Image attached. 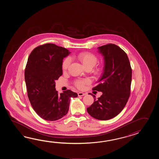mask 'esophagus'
Here are the masks:
<instances>
[{"mask_svg": "<svg viewBox=\"0 0 159 159\" xmlns=\"http://www.w3.org/2000/svg\"><path fill=\"white\" fill-rule=\"evenodd\" d=\"M85 95H86V93H82V92H79L78 93V95L79 97H81V96H84Z\"/></svg>", "mask_w": 159, "mask_h": 159, "instance_id": "esophagus-1", "label": "esophagus"}]
</instances>
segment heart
Here are the masks:
<instances>
[{"instance_id":"b5f03b06","label":"heart","mask_w":159,"mask_h":159,"mask_svg":"<svg viewBox=\"0 0 159 159\" xmlns=\"http://www.w3.org/2000/svg\"><path fill=\"white\" fill-rule=\"evenodd\" d=\"M76 57L81 61L85 68H89L92 69L97 63V61H98V58L94 54L89 53V52L80 53L76 56ZM70 63H71L70 58H66L62 64V70L64 71L66 70L70 64ZM102 70V68L101 66H99L95 68L94 70L95 73L98 75L101 73ZM89 83H90L89 80L84 79V80H81L76 81L75 84L78 88L82 89L84 87V84H88Z\"/></svg>"}]
</instances>
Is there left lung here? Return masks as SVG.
<instances>
[{
    "mask_svg": "<svg viewBox=\"0 0 159 159\" xmlns=\"http://www.w3.org/2000/svg\"><path fill=\"white\" fill-rule=\"evenodd\" d=\"M103 56L104 68L101 77L93 90L101 91L87 111L94 118L108 120L122 111L128 101L132 80V69L127 54L115 44L98 48Z\"/></svg>",
    "mask_w": 159,
    "mask_h": 159,
    "instance_id": "1",
    "label": "left lung"
}]
</instances>
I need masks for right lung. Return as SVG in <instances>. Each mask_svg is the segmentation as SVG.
Instances as JSON below:
<instances>
[{
    "label": "right lung",
    "instance_id": "1",
    "mask_svg": "<svg viewBox=\"0 0 159 159\" xmlns=\"http://www.w3.org/2000/svg\"><path fill=\"white\" fill-rule=\"evenodd\" d=\"M70 52L53 44H45L30 53L25 69L28 97L37 115L54 121L66 115L70 98L78 94L70 90L58 94L55 81L62 75L64 58Z\"/></svg>",
    "mask_w": 159,
    "mask_h": 159
}]
</instances>
